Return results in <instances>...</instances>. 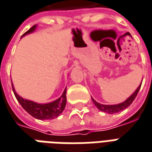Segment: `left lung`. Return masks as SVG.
Returning a JSON list of instances; mask_svg holds the SVG:
<instances>
[{
    "label": "left lung",
    "instance_id": "left-lung-1",
    "mask_svg": "<svg viewBox=\"0 0 152 152\" xmlns=\"http://www.w3.org/2000/svg\"><path fill=\"white\" fill-rule=\"evenodd\" d=\"M141 84H142V83H140V85L139 86V87L136 89V91H134V93L132 94V95L129 97L128 99H126L124 102H121V103H119V104L103 105V104H101V103H99V102H96L93 98H91V99H92V102H94V104L98 107V109H99V110H102V111H104V112L108 113V114H115V113H118L119 112V111H121V110L126 109V107H128L130 105L132 104V102L134 101V99L136 98L137 94H138V93H139V91H140V87H141Z\"/></svg>",
    "mask_w": 152,
    "mask_h": 152
}]
</instances>
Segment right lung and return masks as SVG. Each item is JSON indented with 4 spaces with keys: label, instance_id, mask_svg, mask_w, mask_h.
<instances>
[{
    "label": "right lung",
    "instance_id": "1",
    "mask_svg": "<svg viewBox=\"0 0 152 152\" xmlns=\"http://www.w3.org/2000/svg\"><path fill=\"white\" fill-rule=\"evenodd\" d=\"M36 26H34L33 27H31L28 31L26 32L22 35V37L26 34L34 32L36 28ZM12 87L16 99H18V101L21 105V107H23L29 115H32L35 118L40 119V120L53 119V118H57L62 113L65 107H66V88L64 90V92L59 99L53 101V102L42 104V103H37V102H34L33 101H30V100H27V99L21 98L16 93L12 83Z\"/></svg>",
    "mask_w": 152,
    "mask_h": 152
}]
</instances>
